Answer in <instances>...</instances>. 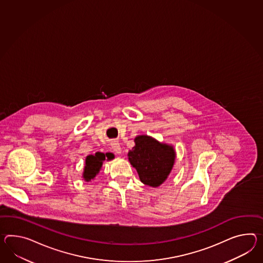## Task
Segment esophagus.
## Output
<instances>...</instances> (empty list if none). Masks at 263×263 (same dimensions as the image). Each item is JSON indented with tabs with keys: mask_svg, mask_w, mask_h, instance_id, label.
<instances>
[{
	"mask_svg": "<svg viewBox=\"0 0 263 263\" xmlns=\"http://www.w3.org/2000/svg\"><path fill=\"white\" fill-rule=\"evenodd\" d=\"M112 149H113V151L115 152L116 154H121V153H122L121 145H120V143L117 142V141H113V142H112Z\"/></svg>",
	"mask_w": 263,
	"mask_h": 263,
	"instance_id": "esophagus-1",
	"label": "esophagus"
}]
</instances>
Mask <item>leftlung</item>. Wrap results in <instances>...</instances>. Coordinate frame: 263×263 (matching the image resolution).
Instances as JSON below:
<instances>
[{"label": "left lung", "mask_w": 263, "mask_h": 263, "mask_svg": "<svg viewBox=\"0 0 263 263\" xmlns=\"http://www.w3.org/2000/svg\"><path fill=\"white\" fill-rule=\"evenodd\" d=\"M134 141V147L128 152V160L141 182L152 187L162 184L173 168L176 159L173 146L146 135L136 137Z\"/></svg>", "instance_id": "obj_1"}]
</instances>
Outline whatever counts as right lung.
<instances>
[{
    "label": "right lung",
    "mask_w": 263,
    "mask_h": 263,
    "mask_svg": "<svg viewBox=\"0 0 263 263\" xmlns=\"http://www.w3.org/2000/svg\"><path fill=\"white\" fill-rule=\"evenodd\" d=\"M112 160V156L109 153H101L97 152L95 155H89L85 159V165H84V173L83 178L85 181H90L91 179H94L96 175L99 174L101 168L103 166V160Z\"/></svg>",
    "instance_id": "right-lung-1"
}]
</instances>
